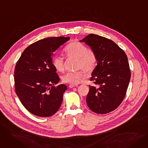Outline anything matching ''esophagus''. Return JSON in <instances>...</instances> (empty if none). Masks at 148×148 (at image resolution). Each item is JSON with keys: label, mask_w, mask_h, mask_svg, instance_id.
Listing matches in <instances>:
<instances>
[{"label": "esophagus", "mask_w": 148, "mask_h": 148, "mask_svg": "<svg viewBox=\"0 0 148 148\" xmlns=\"http://www.w3.org/2000/svg\"><path fill=\"white\" fill-rule=\"evenodd\" d=\"M77 86H78V84H70L69 86V87L70 88H73L77 87Z\"/></svg>", "instance_id": "esophagus-1"}]
</instances>
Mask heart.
Listing matches in <instances>:
<instances>
[{"label":"heart","mask_w":148,"mask_h":148,"mask_svg":"<svg viewBox=\"0 0 148 148\" xmlns=\"http://www.w3.org/2000/svg\"><path fill=\"white\" fill-rule=\"evenodd\" d=\"M64 51L66 57L77 59V69H83L87 73H90L94 69L97 63L96 54L92 50L88 49L84 44L79 42H72L66 47ZM52 64L56 71H64V61L62 57L54 56L52 59ZM83 77L84 74L80 71H70L62 77V80L71 84H77L80 82Z\"/></svg>","instance_id":"heart-1"}]
</instances>
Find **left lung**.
I'll list each match as a JSON object with an SVG mask.
<instances>
[{"instance_id":"obj_1","label":"left lung","mask_w":148,"mask_h":148,"mask_svg":"<svg viewBox=\"0 0 148 148\" xmlns=\"http://www.w3.org/2000/svg\"><path fill=\"white\" fill-rule=\"evenodd\" d=\"M80 42L89 45L96 54L97 65L90 79L96 86H90L86 103L96 113L113 111L122 102L131 78L125 53L113 41L89 34Z\"/></svg>"}]
</instances>
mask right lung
<instances>
[{
  "label": "right lung",
  "mask_w": 148,
  "mask_h": 148,
  "mask_svg": "<svg viewBox=\"0 0 148 148\" xmlns=\"http://www.w3.org/2000/svg\"><path fill=\"white\" fill-rule=\"evenodd\" d=\"M69 37H50L39 40L23 52L14 71L15 92L21 104L32 114L49 117L55 113L67 89L59 82L52 64V56Z\"/></svg>",
  "instance_id": "obj_1"
}]
</instances>
